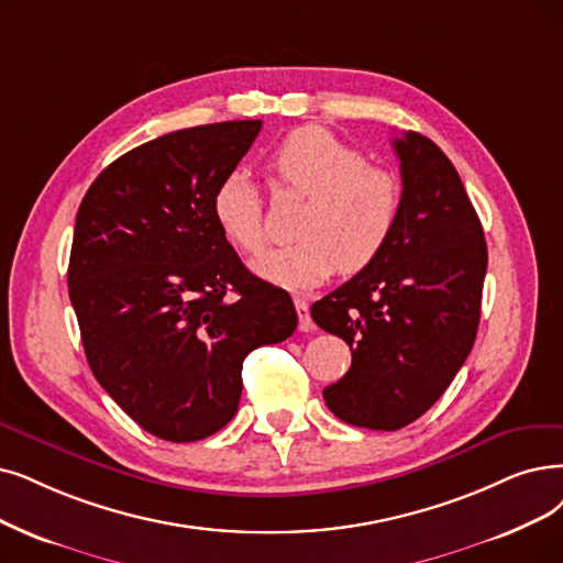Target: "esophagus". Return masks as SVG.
Listing matches in <instances>:
<instances>
[{
    "mask_svg": "<svg viewBox=\"0 0 563 563\" xmlns=\"http://www.w3.org/2000/svg\"><path fill=\"white\" fill-rule=\"evenodd\" d=\"M296 311H298V328L302 330V332H307V330H311L313 328V323H311V313H309V305L305 302V298H296Z\"/></svg>",
    "mask_w": 563,
    "mask_h": 563,
    "instance_id": "obj_1",
    "label": "esophagus"
}]
</instances>
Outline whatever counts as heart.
Instances as JSON below:
<instances>
[{
    "label": "heart",
    "instance_id": "b5f03b06",
    "mask_svg": "<svg viewBox=\"0 0 563 563\" xmlns=\"http://www.w3.org/2000/svg\"><path fill=\"white\" fill-rule=\"evenodd\" d=\"M277 187L309 198L296 235L298 244L265 254L256 275L284 288H313L340 267L346 275L374 265L390 244L401 187L367 156L321 126H302L269 156ZM212 217L235 250L261 254L265 246L263 200L244 170L223 175L212 191Z\"/></svg>",
    "mask_w": 563,
    "mask_h": 563
}]
</instances>
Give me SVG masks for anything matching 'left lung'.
Returning a JSON list of instances; mask_svg holds the SVG:
<instances>
[{
    "instance_id": "obj_1",
    "label": "left lung",
    "mask_w": 563,
    "mask_h": 563,
    "mask_svg": "<svg viewBox=\"0 0 563 563\" xmlns=\"http://www.w3.org/2000/svg\"><path fill=\"white\" fill-rule=\"evenodd\" d=\"M401 212L380 258L311 305L351 346V369L323 390L349 424L393 432L451 386L476 342L487 244L451 159L422 133L393 141Z\"/></svg>"
}]
</instances>
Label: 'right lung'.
I'll list each match as a JSON object with an SVG mask.
<instances>
[{
    "label": "right lung",
    "mask_w": 563,
    "mask_h": 563,
    "mask_svg": "<svg viewBox=\"0 0 563 563\" xmlns=\"http://www.w3.org/2000/svg\"><path fill=\"white\" fill-rule=\"evenodd\" d=\"M261 126L203 124L133 147L76 214L69 298L89 369L164 441H200L229 424L244 357L298 328L294 300L242 265L210 206Z\"/></svg>",
    "instance_id": "add662e5"
}]
</instances>
